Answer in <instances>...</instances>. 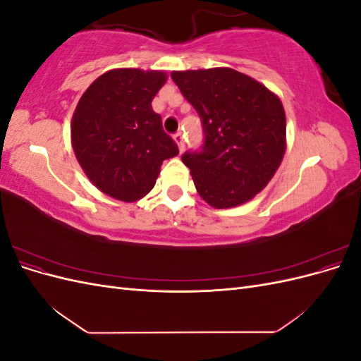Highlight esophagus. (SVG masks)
<instances>
[{"instance_id": "esophagus-1", "label": "esophagus", "mask_w": 361, "mask_h": 361, "mask_svg": "<svg viewBox=\"0 0 361 361\" xmlns=\"http://www.w3.org/2000/svg\"><path fill=\"white\" fill-rule=\"evenodd\" d=\"M173 138H174V141H176V143H178L179 150H180V152H183V149H185V141H183V135H182V133H176V134L173 135Z\"/></svg>"}]
</instances>
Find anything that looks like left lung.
Masks as SVG:
<instances>
[{
	"instance_id": "obj_1",
	"label": "left lung",
	"mask_w": 361,
	"mask_h": 361,
	"mask_svg": "<svg viewBox=\"0 0 361 361\" xmlns=\"http://www.w3.org/2000/svg\"><path fill=\"white\" fill-rule=\"evenodd\" d=\"M171 80L202 120V147L182 155L202 199L216 209L253 199L285 155L286 116L279 97L228 68L171 72Z\"/></svg>"
}]
</instances>
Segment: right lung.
<instances>
[{
  "label": "right lung",
  "instance_id": "add662e5",
  "mask_svg": "<svg viewBox=\"0 0 361 361\" xmlns=\"http://www.w3.org/2000/svg\"><path fill=\"white\" fill-rule=\"evenodd\" d=\"M166 80L161 71H110L76 105L71 126L76 159L110 197L141 199L154 188L162 161L179 154L150 105Z\"/></svg>",
  "mask_w": 361,
  "mask_h": 361
}]
</instances>
